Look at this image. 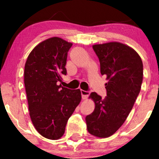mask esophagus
<instances>
[{
    "mask_svg": "<svg viewBox=\"0 0 159 159\" xmlns=\"http://www.w3.org/2000/svg\"><path fill=\"white\" fill-rule=\"evenodd\" d=\"M90 92L89 91H86V90H81V94H82V99H87L88 98L89 95H90Z\"/></svg>",
    "mask_w": 159,
    "mask_h": 159,
    "instance_id": "34e87169",
    "label": "esophagus"
}]
</instances>
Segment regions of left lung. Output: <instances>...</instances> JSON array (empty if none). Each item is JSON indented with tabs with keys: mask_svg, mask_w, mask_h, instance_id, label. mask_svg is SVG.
Instances as JSON below:
<instances>
[{
	"mask_svg": "<svg viewBox=\"0 0 159 159\" xmlns=\"http://www.w3.org/2000/svg\"><path fill=\"white\" fill-rule=\"evenodd\" d=\"M93 48L99 59L101 75L108 82L105 84V98L91 93L95 107L86 116L87 129L95 137L108 138L123 125L140 93L143 62L134 50L120 43L94 45Z\"/></svg>",
	"mask_w": 159,
	"mask_h": 159,
	"instance_id": "left-lung-1",
	"label": "left lung"
}]
</instances>
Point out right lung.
Wrapping results in <instances>:
<instances>
[{"label":"right lung","instance_id":"right-lung-1","mask_svg":"<svg viewBox=\"0 0 159 159\" xmlns=\"http://www.w3.org/2000/svg\"><path fill=\"white\" fill-rule=\"evenodd\" d=\"M72 43L54 37L38 44L25 66V85L30 116L37 131L51 140L64 134L69 117L81 101L80 89L58 85L66 75L67 53Z\"/></svg>","mask_w":159,"mask_h":159}]
</instances>
